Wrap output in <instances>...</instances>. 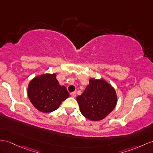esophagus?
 I'll return each mask as SVG.
<instances>
[{
    "label": "esophagus",
    "instance_id": "1",
    "mask_svg": "<svg viewBox=\"0 0 153 153\" xmlns=\"http://www.w3.org/2000/svg\"><path fill=\"white\" fill-rule=\"evenodd\" d=\"M70 95H71V96L72 97H76V92H72V93H71Z\"/></svg>",
    "mask_w": 153,
    "mask_h": 153
}]
</instances>
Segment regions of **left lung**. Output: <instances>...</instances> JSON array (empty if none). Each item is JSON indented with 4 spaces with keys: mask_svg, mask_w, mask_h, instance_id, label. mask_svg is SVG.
<instances>
[{
    "mask_svg": "<svg viewBox=\"0 0 153 153\" xmlns=\"http://www.w3.org/2000/svg\"><path fill=\"white\" fill-rule=\"evenodd\" d=\"M115 89L105 80L91 79L83 94L76 100L82 114L91 121L103 120L116 105Z\"/></svg>",
    "mask_w": 153,
    "mask_h": 153,
    "instance_id": "8db88e82",
    "label": "left lung"
}]
</instances>
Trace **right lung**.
Here are the masks:
<instances>
[{
    "instance_id": "right-lung-1",
    "label": "right lung",
    "mask_w": 153,
    "mask_h": 153,
    "mask_svg": "<svg viewBox=\"0 0 153 153\" xmlns=\"http://www.w3.org/2000/svg\"><path fill=\"white\" fill-rule=\"evenodd\" d=\"M55 74H45L31 80L28 88V95L36 108L43 113L58 109L60 104L69 97L65 86H61Z\"/></svg>"
}]
</instances>
